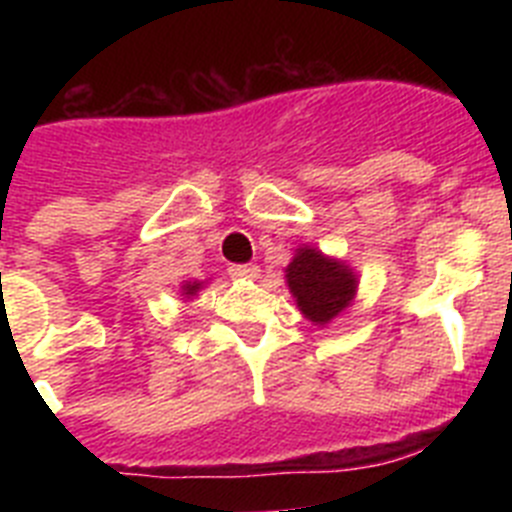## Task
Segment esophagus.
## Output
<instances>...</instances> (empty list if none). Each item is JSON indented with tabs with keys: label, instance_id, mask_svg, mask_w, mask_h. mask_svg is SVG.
Here are the masks:
<instances>
[{
	"label": "esophagus",
	"instance_id": "obj_1",
	"mask_svg": "<svg viewBox=\"0 0 512 512\" xmlns=\"http://www.w3.org/2000/svg\"><path fill=\"white\" fill-rule=\"evenodd\" d=\"M228 271H230V277H235V279H256V277H259V266H256V264H233Z\"/></svg>",
	"mask_w": 512,
	"mask_h": 512
}]
</instances>
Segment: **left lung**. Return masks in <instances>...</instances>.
<instances>
[{
    "mask_svg": "<svg viewBox=\"0 0 512 512\" xmlns=\"http://www.w3.org/2000/svg\"><path fill=\"white\" fill-rule=\"evenodd\" d=\"M284 279L302 315L315 325H328L346 312L359 284L351 266L310 246L297 248Z\"/></svg>",
    "mask_w": 512,
    "mask_h": 512,
    "instance_id": "1",
    "label": "left lung"
}]
</instances>
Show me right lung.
Wrapping results in <instances>:
<instances>
[{
	"label": "right lung",
	"mask_w": 512,
	"mask_h": 512,
	"mask_svg": "<svg viewBox=\"0 0 512 512\" xmlns=\"http://www.w3.org/2000/svg\"><path fill=\"white\" fill-rule=\"evenodd\" d=\"M200 289H202V282H187V284H182V295L189 300V297L197 295Z\"/></svg>",
	"instance_id": "add662e5"
}]
</instances>
